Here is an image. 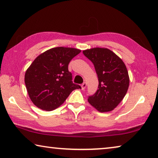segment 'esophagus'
Listing matches in <instances>:
<instances>
[{
    "mask_svg": "<svg viewBox=\"0 0 158 158\" xmlns=\"http://www.w3.org/2000/svg\"><path fill=\"white\" fill-rule=\"evenodd\" d=\"M86 83H85V82H84V83H83V84H81V89L82 90H84L85 89V87H86Z\"/></svg>",
    "mask_w": 158,
    "mask_h": 158,
    "instance_id": "esophagus-1",
    "label": "esophagus"
}]
</instances>
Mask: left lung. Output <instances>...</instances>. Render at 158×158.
Returning a JSON list of instances; mask_svg holds the SVG:
<instances>
[{
    "mask_svg": "<svg viewBox=\"0 0 158 158\" xmlns=\"http://www.w3.org/2000/svg\"><path fill=\"white\" fill-rule=\"evenodd\" d=\"M94 65L98 77V89L88 101L100 112L113 110L126 95L130 79L121 58L106 48H93L83 51Z\"/></svg>",
    "mask_w": 158,
    "mask_h": 158,
    "instance_id": "obj_1",
    "label": "left lung"
}]
</instances>
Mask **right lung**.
Returning a JSON list of instances; mask_svg holds the SVG:
<instances>
[{"label": "right lung", "mask_w": 158, "mask_h": 158, "mask_svg": "<svg viewBox=\"0 0 158 158\" xmlns=\"http://www.w3.org/2000/svg\"><path fill=\"white\" fill-rule=\"evenodd\" d=\"M81 50L55 47L38 56L25 74V84L31 101L37 107L52 111L60 106L72 91L81 89L73 84L68 64Z\"/></svg>", "instance_id": "add662e5"}]
</instances>
